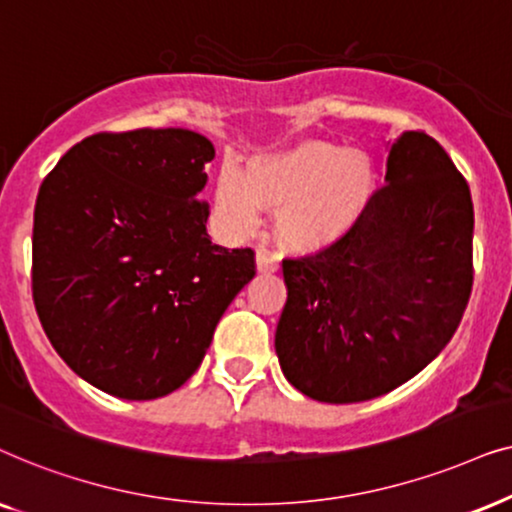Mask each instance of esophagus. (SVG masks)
<instances>
[{
    "mask_svg": "<svg viewBox=\"0 0 512 512\" xmlns=\"http://www.w3.org/2000/svg\"><path fill=\"white\" fill-rule=\"evenodd\" d=\"M255 264H257V271H260V274H274V271L278 269L276 257L269 255L267 250H257Z\"/></svg>",
    "mask_w": 512,
    "mask_h": 512,
    "instance_id": "esophagus-1",
    "label": "esophagus"
}]
</instances>
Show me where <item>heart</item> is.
Instances as JSON below:
<instances>
[{
    "label": "heart",
    "instance_id": "1",
    "mask_svg": "<svg viewBox=\"0 0 512 512\" xmlns=\"http://www.w3.org/2000/svg\"><path fill=\"white\" fill-rule=\"evenodd\" d=\"M377 187V166L365 152L327 140H302L255 156L243 175L224 168L217 177L215 206L236 234L255 227L260 208L278 210V243L311 255L344 241L363 222Z\"/></svg>",
    "mask_w": 512,
    "mask_h": 512
}]
</instances>
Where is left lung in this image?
<instances>
[{
  "instance_id": "obj_1",
  "label": "left lung",
  "mask_w": 512,
  "mask_h": 512,
  "mask_svg": "<svg viewBox=\"0 0 512 512\" xmlns=\"http://www.w3.org/2000/svg\"><path fill=\"white\" fill-rule=\"evenodd\" d=\"M363 222L285 260L276 327L285 379L318 403L379 398L419 374L461 323L473 285V201L445 149L405 131Z\"/></svg>"
}]
</instances>
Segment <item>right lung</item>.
<instances>
[{
  "label": "right lung",
  "mask_w": 512,
  "mask_h": 512,
  "mask_svg": "<svg viewBox=\"0 0 512 512\" xmlns=\"http://www.w3.org/2000/svg\"><path fill=\"white\" fill-rule=\"evenodd\" d=\"M189 128L98 133L46 175L34 206L32 297L67 367L124 400L173 393L255 276L252 250L210 241L206 163Z\"/></svg>",
  "instance_id": "right-lung-1"
}]
</instances>
